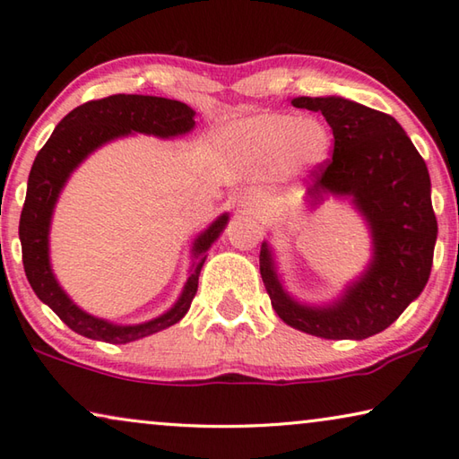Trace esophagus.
I'll use <instances>...</instances> for the list:
<instances>
[{
    "mask_svg": "<svg viewBox=\"0 0 459 459\" xmlns=\"http://www.w3.org/2000/svg\"><path fill=\"white\" fill-rule=\"evenodd\" d=\"M238 204L247 212H259V207H262V195L257 192H246L244 195H239Z\"/></svg>",
    "mask_w": 459,
    "mask_h": 459,
    "instance_id": "esophagus-1",
    "label": "esophagus"
}]
</instances>
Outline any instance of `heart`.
Instances as JSON below:
<instances>
[{"instance_id":"obj_1","label":"heart","mask_w":459,"mask_h":459,"mask_svg":"<svg viewBox=\"0 0 459 459\" xmlns=\"http://www.w3.org/2000/svg\"><path fill=\"white\" fill-rule=\"evenodd\" d=\"M230 143L247 158L265 160L280 153L291 168L322 163L330 153L332 135L317 119L270 111L241 119L228 129Z\"/></svg>"}]
</instances>
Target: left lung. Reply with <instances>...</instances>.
<instances>
[{"instance_id":"8db88e82","label":"left lung","mask_w":459,"mask_h":459,"mask_svg":"<svg viewBox=\"0 0 459 459\" xmlns=\"http://www.w3.org/2000/svg\"><path fill=\"white\" fill-rule=\"evenodd\" d=\"M293 108L322 111L333 132V155L311 171L307 200L351 197L374 239V257L359 280L332 306L298 304L283 291L267 244L259 272L285 324L325 340H366L390 327L426 288L437 221L421 155L392 116L335 98H296Z\"/></svg>"}]
</instances>
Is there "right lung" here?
Returning <instances> with one entry per match:
<instances>
[{
    "label": "right lung",
    "instance_id": "right-lung-1",
    "mask_svg": "<svg viewBox=\"0 0 459 459\" xmlns=\"http://www.w3.org/2000/svg\"><path fill=\"white\" fill-rule=\"evenodd\" d=\"M194 116L195 111L192 108L176 100L155 98V95H109L103 100L85 101L83 106L69 111L36 155L20 218L23 270L36 296L54 309L59 319L75 333L108 343H129L178 324L192 306L197 280L207 257L204 254L226 228L230 220L228 213L220 215L194 241L192 252L195 262L176 306L160 317L137 325H116L106 319L93 317L67 298L51 272L49 226L56 202L67 178L100 145L134 132L158 137L184 135L194 129Z\"/></svg>",
    "mask_w": 459,
    "mask_h": 459
}]
</instances>
